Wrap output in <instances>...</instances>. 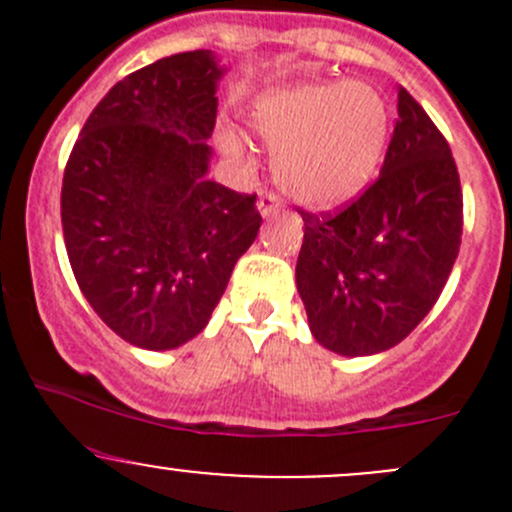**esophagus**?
Returning <instances> with one entry per match:
<instances>
[{"mask_svg": "<svg viewBox=\"0 0 512 512\" xmlns=\"http://www.w3.org/2000/svg\"><path fill=\"white\" fill-rule=\"evenodd\" d=\"M257 210H260L262 218H275V215L282 210V203H280V198H277V195L265 193L260 198V203H257Z\"/></svg>", "mask_w": 512, "mask_h": 512, "instance_id": "esophagus-1", "label": "esophagus"}]
</instances>
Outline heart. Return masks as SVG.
Instances as JSON below:
<instances>
[{
  "mask_svg": "<svg viewBox=\"0 0 512 512\" xmlns=\"http://www.w3.org/2000/svg\"><path fill=\"white\" fill-rule=\"evenodd\" d=\"M250 126L275 151V180L297 203L334 210L374 180L391 136V106L371 84L322 81L257 98ZM223 151L240 156L235 133Z\"/></svg>",
  "mask_w": 512,
  "mask_h": 512,
  "instance_id": "obj_1",
  "label": "heart"
}]
</instances>
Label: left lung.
<instances>
[{"mask_svg": "<svg viewBox=\"0 0 512 512\" xmlns=\"http://www.w3.org/2000/svg\"><path fill=\"white\" fill-rule=\"evenodd\" d=\"M379 178L334 215L302 213L297 292L309 332L342 356L396 347L431 312L458 257L463 195L446 138L406 89Z\"/></svg>", "mask_w": 512, "mask_h": 512, "instance_id": "8db88e82", "label": "left lung"}]
</instances>
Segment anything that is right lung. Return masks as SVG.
Instances as JSON below:
<instances>
[{
  "instance_id": "obj_1",
  "label": "right lung",
  "mask_w": 512,
  "mask_h": 512,
  "mask_svg": "<svg viewBox=\"0 0 512 512\" xmlns=\"http://www.w3.org/2000/svg\"><path fill=\"white\" fill-rule=\"evenodd\" d=\"M208 49L118 81L71 151L61 225L79 289L128 344L168 352L198 337L255 242V195L208 180L218 84Z\"/></svg>"
}]
</instances>
